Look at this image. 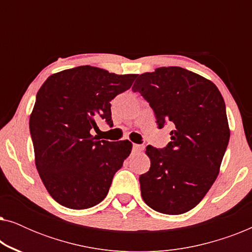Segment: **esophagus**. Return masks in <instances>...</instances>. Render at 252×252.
Masks as SVG:
<instances>
[{
  "instance_id": "1",
  "label": "esophagus",
  "mask_w": 252,
  "mask_h": 252,
  "mask_svg": "<svg viewBox=\"0 0 252 252\" xmlns=\"http://www.w3.org/2000/svg\"><path fill=\"white\" fill-rule=\"evenodd\" d=\"M143 149H144V147L141 146V144H133V151H134V153L140 154V153H142Z\"/></svg>"
}]
</instances>
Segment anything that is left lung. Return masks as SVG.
<instances>
[{"instance_id":"1","label":"left lung","mask_w":252,"mask_h":252,"mask_svg":"<svg viewBox=\"0 0 252 252\" xmlns=\"http://www.w3.org/2000/svg\"><path fill=\"white\" fill-rule=\"evenodd\" d=\"M137 77L132 89L149 103L158 128L173 127L166 147H147L151 165L139 178L141 195L155 211L181 215L218 177L229 141L225 102L213 82L186 68L159 67Z\"/></svg>"}]
</instances>
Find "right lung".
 I'll use <instances>...</instances> for the list:
<instances>
[{
  "mask_svg": "<svg viewBox=\"0 0 252 252\" xmlns=\"http://www.w3.org/2000/svg\"><path fill=\"white\" fill-rule=\"evenodd\" d=\"M135 78L85 65L50 75L41 86L30 132L41 180L61 205L84 210L108 195L132 143L96 141L91 130L101 119L113 126L110 102Z\"/></svg>",
  "mask_w": 252,
  "mask_h": 252,
  "instance_id": "add662e5",
  "label": "right lung"
}]
</instances>
